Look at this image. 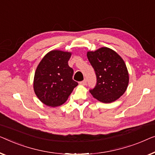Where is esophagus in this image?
<instances>
[{
  "instance_id": "obj_1",
  "label": "esophagus",
  "mask_w": 155,
  "mask_h": 155,
  "mask_svg": "<svg viewBox=\"0 0 155 155\" xmlns=\"http://www.w3.org/2000/svg\"><path fill=\"white\" fill-rule=\"evenodd\" d=\"M87 84V81L86 79H84V81H82L80 82V84L81 85H83V86H86Z\"/></svg>"
}]
</instances>
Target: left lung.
Segmentation results:
<instances>
[{
  "label": "left lung",
  "instance_id": "left-lung-1",
  "mask_svg": "<svg viewBox=\"0 0 155 155\" xmlns=\"http://www.w3.org/2000/svg\"><path fill=\"white\" fill-rule=\"evenodd\" d=\"M87 57L97 78L96 85L90 90L91 95L104 103L119 99L125 93L129 81L123 59L106 47L88 52Z\"/></svg>",
  "mask_w": 155,
  "mask_h": 155
}]
</instances>
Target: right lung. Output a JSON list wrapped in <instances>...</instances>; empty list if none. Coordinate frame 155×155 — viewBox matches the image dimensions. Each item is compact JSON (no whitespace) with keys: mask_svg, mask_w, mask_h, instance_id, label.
<instances>
[{"mask_svg":"<svg viewBox=\"0 0 155 155\" xmlns=\"http://www.w3.org/2000/svg\"><path fill=\"white\" fill-rule=\"evenodd\" d=\"M71 55L68 52L51 51L37 67L34 80V92L48 106L62 104L78 85L72 78L73 69L68 64Z\"/></svg>","mask_w":155,"mask_h":155,"instance_id":"add662e5","label":"right lung"}]
</instances>
